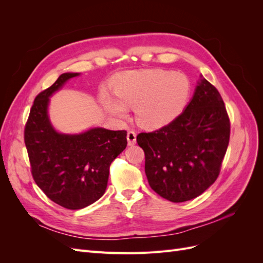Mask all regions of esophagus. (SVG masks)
I'll use <instances>...</instances> for the list:
<instances>
[{
	"label": "esophagus",
	"instance_id": "esophagus-1",
	"mask_svg": "<svg viewBox=\"0 0 263 263\" xmlns=\"http://www.w3.org/2000/svg\"><path fill=\"white\" fill-rule=\"evenodd\" d=\"M136 133L133 132V130H129L128 133H127V141H128V145L129 146H133L136 144Z\"/></svg>",
	"mask_w": 263,
	"mask_h": 263
}]
</instances>
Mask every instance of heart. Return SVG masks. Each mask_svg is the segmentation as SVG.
Instances as JSON below:
<instances>
[{
	"label": "heart",
	"instance_id": "1",
	"mask_svg": "<svg viewBox=\"0 0 263 263\" xmlns=\"http://www.w3.org/2000/svg\"><path fill=\"white\" fill-rule=\"evenodd\" d=\"M113 100L102 94L106 112L126 117V108H135L137 123L149 129L160 128L176 119L185 108L191 95L190 79L181 72L164 69L129 71L113 82Z\"/></svg>",
	"mask_w": 263,
	"mask_h": 263
}]
</instances>
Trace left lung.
<instances>
[{"label": "left lung", "mask_w": 263, "mask_h": 263, "mask_svg": "<svg viewBox=\"0 0 263 263\" xmlns=\"http://www.w3.org/2000/svg\"><path fill=\"white\" fill-rule=\"evenodd\" d=\"M230 123L219 92L206 79L173 121L137 136L150 187L173 203L201 195L216 181L229 144Z\"/></svg>", "instance_id": "left-lung-1"}]
</instances>
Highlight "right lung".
Segmentation results:
<instances>
[{"label": "right lung", "mask_w": 263, "mask_h": 263, "mask_svg": "<svg viewBox=\"0 0 263 263\" xmlns=\"http://www.w3.org/2000/svg\"><path fill=\"white\" fill-rule=\"evenodd\" d=\"M62 73L39 93L24 130L31 174L52 202L68 210H80L105 193L109 165L127 146L126 130L95 127L81 134H61L48 116L49 98L71 78Z\"/></svg>", "instance_id": "right-lung-1"}]
</instances>
